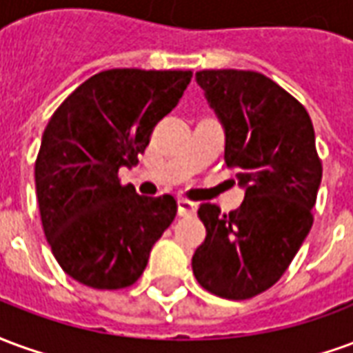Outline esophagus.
<instances>
[{
  "label": "esophagus",
  "mask_w": 353,
  "mask_h": 353,
  "mask_svg": "<svg viewBox=\"0 0 353 353\" xmlns=\"http://www.w3.org/2000/svg\"><path fill=\"white\" fill-rule=\"evenodd\" d=\"M177 208H179V215H194L196 214V202H192L189 199L177 200Z\"/></svg>",
  "instance_id": "1"
}]
</instances>
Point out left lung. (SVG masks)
I'll return each instance as SVG.
<instances>
[{
  "mask_svg": "<svg viewBox=\"0 0 353 353\" xmlns=\"http://www.w3.org/2000/svg\"><path fill=\"white\" fill-rule=\"evenodd\" d=\"M196 81L225 126V164L245 199L229 214L200 204L206 240L192 272L210 293L244 301L272 288L308 236L321 161L308 111L266 75L202 70Z\"/></svg>",
  "mask_w": 353,
  "mask_h": 353,
  "instance_id": "8db88e82",
  "label": "left lung"
}]
</instances>
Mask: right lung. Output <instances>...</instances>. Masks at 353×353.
<instances>
[{"label":"right lung","mask_w":353,"mask_h":353,"mask_svg":"<svg viewBox=\"0 0 353 353\" xmlns=\"http://www.w3.org/2000/svg\"><path fill=\"white\" fill-rule=\"evenodd\" d=\"M192 72L117 68L65 98L43 132L35 191L58 265L94 289H124L143 274L177 214L172 194L141 196L119 179L176 108Z\"/></svg>","instance_id":"right-lung-1"}]
</instances>
